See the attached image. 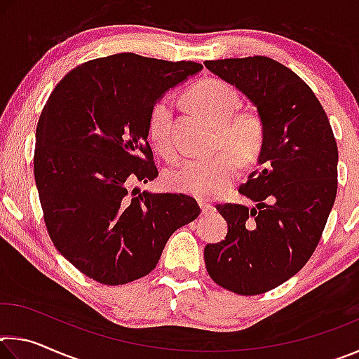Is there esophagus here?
<instances>
[{"label":"esophagus","instance_id":"esophagus-1","mask_svg":"<svg viewBox=\"0 0 359 359\" xmlns=\"http://www.w3.org/2000/svg\"><path fill=\"white\" fill-rule=\"evenodd\" d=\"M199 208H201V210H203V215L210 214V212L214 210V205L208 201H199Z\"/></svg>","mask_w":359,"mask_h":359}]
</instances>
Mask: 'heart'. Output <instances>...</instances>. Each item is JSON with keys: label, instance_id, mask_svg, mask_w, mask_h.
Segmentation results:
<instances>
[{"label": "heart", "instance_id": "obj_1", "mask_svg": "<svg viewBox=\"0 0 359 359\" xmlns=\"http://www.w3.org/2000/svg\"><path fill=\"white\" fill-rule=\"evenodd\" d=\"M194 111L217 125V142L226 147L205 158H193L166 175L169 188L196 198H214L228 188L239 172L241 161L257 160L266 141V125L258 112L241 106L233 85L220 79H204L185 95ZM174 106L169 98L151 104L147 115V135L154 149L166 161L177 160L172 137Z\"/></svg>", "mask_w": 359, "mask_h": 359}]
</instances>
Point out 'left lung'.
<instances>
[{
    "instance_id": "obj_1",
    "label": "left lung",
    "mask_w": 359,
    "mask_h": 359,
    "mask_svg": "<svg viewBox=\"0 0 359 359\" xmlns=\"http://www.w3.org/2000/svg\"><path fill=\"white\" fill-rule=\"evenodd\" d=\"M258 109L266 141L239 193L253 208L217 204L224 241L204 248L212 280L236 294L266 293L297 274L317 248L337 193V144L312 88L269 57L204 62Z\"/></svg>"
}]
</instances>
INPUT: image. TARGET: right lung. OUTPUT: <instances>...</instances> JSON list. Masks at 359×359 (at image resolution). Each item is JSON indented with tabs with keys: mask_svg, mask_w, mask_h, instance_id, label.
<instances>
[{
	"mask_svg": "<svg viewBox=\"0 0 359 359\" xmlns=\"http://www.w3.org/2000/svg\"><path fill=\"white\" fill-rule=\"evenodd\" d=\"M194 62L115 53L76 66L57 83L36 128L34 179L53 245L102 285L150 274L175 229L201 214L182 193L133 188L158 177L147 115Z\"/></svg>",
	"mask_w": 359,
	"mask_h": 359,
	"instance_id": "1",
	"label": "right lung"
}]
</instances>
